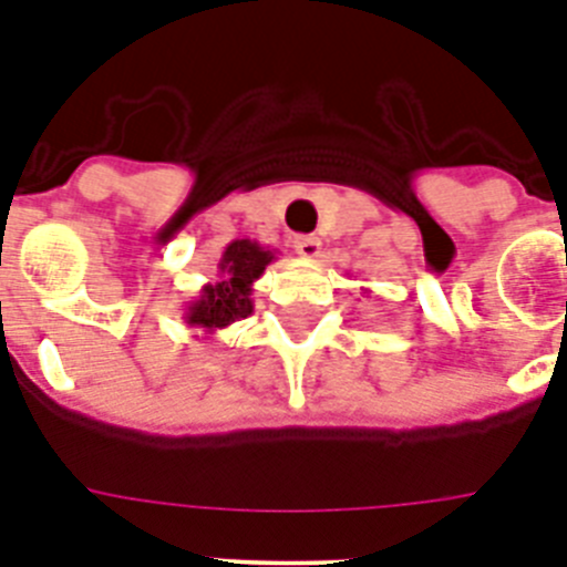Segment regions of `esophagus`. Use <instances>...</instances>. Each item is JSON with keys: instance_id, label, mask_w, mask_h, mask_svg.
<instances>
[{"instance_id": "1", "label": "esophagus", "mask_w": 567, "mask_h": 567, "mask_svg": "<svg viewBox=\"0 0 567 567\" xmlns=\"http://www.w3.org/2000/svg\"><path fill=\"white\" fill-rule=\"evenodd\" d=\"M295 252L300 255V258H318L320 255V238L318 235H298L295 238Z\"/></svg>"}]
</instances>
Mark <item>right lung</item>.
<instances>
[{"label": "right lung", "mask_w": 567, "mask_h": 567, "mask_svg": "<svg viewBox=\"0 0 567 567\" xmlns=\"http://www.w3.org/2000/svg\"><path fill=\"white\" fill-rule=\"evenodd\" d=\"M275 260V249L260 247L258 240H229L218 260V278L202 287L184 309V323L193 332L215 334L233 327L235 320L252 315V284ZM198 338V334H195Z\"/></svg>", "instance_id": "1"}]
</instances>
